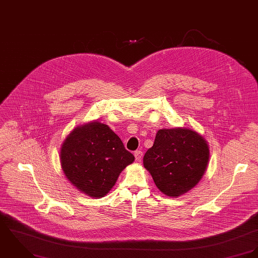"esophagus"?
Returning <instances> with one entry per match:
<instances>
[{
    "instance_id": "1",
    "label": "esophagus",
    "mask_w": 258,
    "mask_h": 258,
    "mask_svg": "<svg viewBox=\"0 0 258 258\" xmlns=\"http://www.w3.org/2000/svg\"><path fill=\"white\" fill-rule=\"evenodd\" d=\"M143 156V154L142 150H137V151H135V157H136V160H137V161H142Z\"/></svg>"
}]
</instances>
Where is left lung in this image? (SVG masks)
I'll use <instances>...</instances> for the list:
<instances>
[{"label": "left lung", "mask_w": 258, "mask_h": 258, "mask_svg": "<svg viewBox=\"0 0 258 258\" xmlns=\"http://www.w3.org/2000/svg\"><path fill=\"white\" fill-rule=\"evenodd\" d=\"M209 146L199 134L188 128L159 130L143 156V165L157 188L178 197L195 187L206 171Z\"/></svg>", "instance_id": "left-lung-1"}]
</instances>
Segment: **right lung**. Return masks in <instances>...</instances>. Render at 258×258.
<instances>
[{
  "label": "right lung",
  "mask_w": 258,
  "mask_h": 258,
  "mask_svg": "<svg viewBox=\"0 0 258 258\" xmlns=\"http://www.w3.org/2000/svg\"><path fill=\"white\" fill-rule=\"evenodd\" d=\"M60 160L65 176L77 189L90 197L102 198L135 156L107 124L93 121L76 127L67 137Z\"/></svg>",
  "instance_id": "right-lung-1"
}]
</instances>
